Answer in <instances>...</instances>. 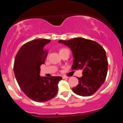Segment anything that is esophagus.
I'll return each instance as SVG.
<instances>
[{
  "label": "esophagus",
  "mask_w": 123,
  "mask_h": 123,
  "mask_svg": "<svg viewBox=\"0 0 123 123\" xmlns=\"http://www.w3.org/2000/svg\"><path fill=\"white\" fill-rule=\"evenodd\" d=\"M62 78H63V79H67V78H68V77L66 76H63Z\"/></svg>",
  "instance_id": "obj_1"
}]
</instances>
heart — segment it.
Listing matches in <instances>:
<instances>
[{"instance_id":"heart-1","label":"heart","mask_w":123,"mask_h":123,"mask_svg":"<svg viewBox=\"0 0 123 123\" xmlns=\"http://www.w3.org/2000/svg\"><path fill=\"white\" fill-rule=\"evenodd\" d=\"M66 50H67V49H60V53L62 52H63V51Z\"/></svg>"}]
</instances>
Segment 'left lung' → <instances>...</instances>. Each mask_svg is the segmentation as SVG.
Returning <instances> with one entry per match:
<instances>
[{"label":"left lung","mask_w":123,"mask_h":123,"mask_svg":"<svg viewBox=\"0 0 123 123\" xmlns=\"http://www.w3.org/2000/svg\"><path fill=\"white\" fill-rule=\"evenodd\" d=\"M58 42L72 51V70L82 69V76L78 78L79 84L73 91L83 97L93 95L104 84L107 74L108 60L104 49L95 41L82 37Z\"/></svg>","instance_id":"8db88e82"}]
</instances>
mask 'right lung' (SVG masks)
<instances>
[{
	"instance_id": "1",
	"label": "right lung",
	"mask_w": 123,
	"mask_h": 123,
	"mask_svg": "<svg viewBox=\"0 0 123 123\" xmlns=\"http://www.w3.org/2000/svg\"><path fill=\"white\" fill-rule=\"evenodd\" d=\"M50 40L37 39L27 42L19 49L14 62L13 70L18 85L26 96L37 102L53 98L58 92V84L62 78L40 76V67L47 53L45 45Z\"/></svg>"
}]
</instances>
